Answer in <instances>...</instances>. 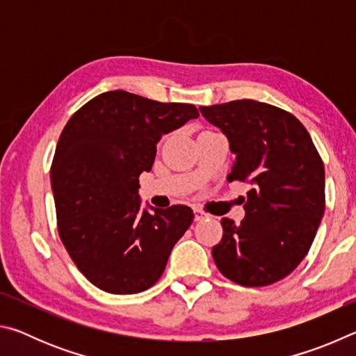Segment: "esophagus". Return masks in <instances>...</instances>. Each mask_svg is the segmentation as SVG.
<instances>
[{
    "instance_id": "obj_1",
    "label": "esophagus",
    "mask_w": 356,
    "mask_h": 356,
    "mask_svg": "<svg viewBox=\"0 0 356 356\" xmlns=\"http://www.w3.org/2000/svg\"><path fill=\"white\" fill-rule=\"evenodd\" d=\"M207 216H209V215H207L206 212H204V210L195 207V220H196V221H202V220H206Z\"/></svg>"
}]
</instances>
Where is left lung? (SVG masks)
<instances>
[{
  "label": "left lung",
  "instance_id": "obj_1",
  "mask_svg": "<svg viewBox=\"0 0 356 356\" xmlns=\"http://www.w3.org/2000/svg\"><path fill=\"white\" fill-rule=\"evenodd\" d=\"M236 155L227 180L250 182L245 218H222L212 256L240 286H268L303 261L325 212L323 161L308 130L278 106L256 100L200 106Z\"/></svg>",
  "mask_w": 356,
  "mask_h": 356
}]
</instances>
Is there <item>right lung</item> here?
Here are the masks:
<instances>
[{
	"mask_svg": "<svg viewBox=\"0 0 356 356\" xmlns=\"http://www.w3.org/2000/svg\"><path fill=\"white\" fill-rule=\"evenodd\" d=\"M200 111L127 91L104 92L65 124L50 170L58 232L78 270L102 291L152 287L193 221L186 206L141 210L140 174L156 143Z\"/></svg>",
	"mask_w": 356,
	"mask_h": 356,
	"instance_id": "1",
	"label": "right lung"
}]
</instances>
